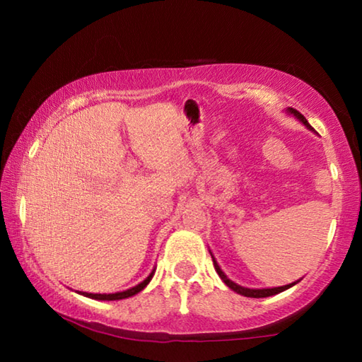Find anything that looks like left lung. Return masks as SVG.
<instances>
[{"mask_svg": "<svg viewBox=\"0 0 362 362\" xmlns=\"http://www.w3.org/2000/svg\"><path fill=\"white\" fill-rule=\"evenodd\" d=\"M287 113H291V115H293L296 116L297 119H300L303 122V124L308 127L310 131H313V127L310 126V122L306 121V118L305 116L300 113V112H297L296 108H287ZM212 255V254H211ZM212 262H214V268H216V272L218 273V276L222 278V281L223 283L230 287L231 291H235V292H238V293H241V296H244V297H252V298H262V297H272V296H276V293H279V292H283V291H286V289H289V287H292V286H296L298 281H296V283H292V284H286V286H281V287H272V289H249V287H243V286H238L236 283H233L231 279H228L226 278V274L222 272V268L218 267V263L216 262V259H214V255H212Z\"/></svg>", "mask_w": 362, "mask_h": 362, "instance_id": "left-lung-1", "label": "left lung"}]
</instances>
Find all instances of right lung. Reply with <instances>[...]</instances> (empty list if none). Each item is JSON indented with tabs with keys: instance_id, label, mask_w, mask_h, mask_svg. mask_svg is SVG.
Masks as SVG:
<instances>
[{
	"instance_id": "obj_1",
	"label": "right lung",
	"mask_w": 362,
	"mask_h": 362,
	"mask_svg": "<svg viewBox=\"0 0 362 362\" xmlns=\"http://www.w3.org/2000/svg\"><path fill=\"white\" fill-rule=\"evenodd\" d=\"M153 274H155V269H153V272L150 273V276L145 278V279L142 281V283L137 284V286H134V287H131V289H127V291H122V292H115V293H88V292H78V293H81V296H84V297L94 298V300H121V298H127V297L136 296V293H139L140 291H142L144 287L151 281Z\"/></svg>"
}]
</instances>
